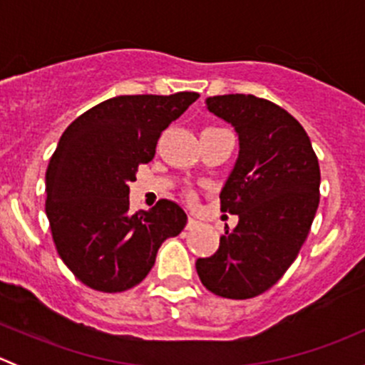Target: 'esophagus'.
Here are the masks:
<instances>
[{
	"mask_svg": "<svg viewBox=\"0 0 365 365\" xmlns=\"http://www.w3.org/2000/svg\"><path fill=\"white\" fill-rule=\"evenodd\" d=\"M197 226H200V222H197V220L194 219V217H189V220H187V230L194 231Z\"/></svg>",
	"mask_w": 365,
	"mask_h": 365,
	"instance_id": "esophagus-1",
	"label": "esophagus"
}]
</instances>
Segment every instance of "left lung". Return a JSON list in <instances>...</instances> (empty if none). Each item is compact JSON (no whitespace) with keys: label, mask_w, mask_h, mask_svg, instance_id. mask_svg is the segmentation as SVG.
<instances>
[{"label":"left lung","mask_w":365,"mask_h":365,"mask_svg":"<svg viewBox=\"0 0 365 365\" xmlns=\"http://www.w3.org/2000/svg\"><path fill=\"white\" fill-rule=\"evenodd\" d=\"M206 106L240 139L220 192V212L238 224L224 227L219 249L196 270L208 292L245 300L270 289L300 252L319 205L318 157L304 127L267 98L217 95Z\"/></svg>","instance_id":"1"}]
</instances>
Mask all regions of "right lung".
Returning <instances> with one entry per match:
<instances>
[{
    "instance_id": "right-lung-1",
    "label": "right lung",
    "mask_w": 365,
    "mask_h": 365,
    "mask_svg": "<svg viewBox=\"0 0 365 365\" xmlns=\"http://www.w3.org/2000/svg\"><path fill=\"white\" fill-rule=\"evenodd\" d=\"M197 98L194 91L121 95L88 109L60 138L46 173V213L58 254L83 284L104 293L134 288L162 242L185 227V212L168 200L128 213V183Z\"/></svg>"
}]
</instances>
